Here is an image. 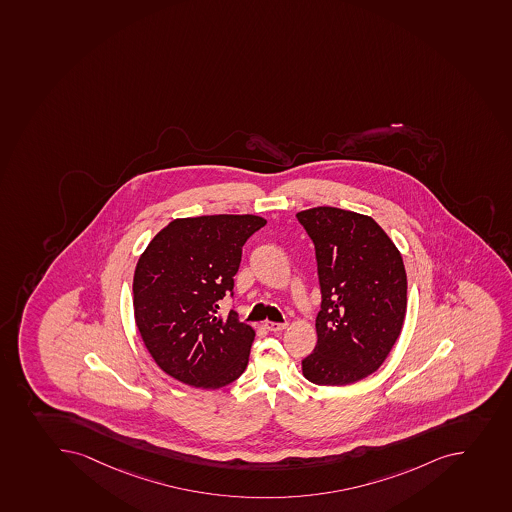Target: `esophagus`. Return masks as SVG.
I'll use <instances>...</instances> for the list:
<instances>
[{
	"mask_svg": "<svg viewBox=\"0 0 512 512\" xmlns=\"http://www.w3.org/2000/svg\"><path fill=\"white\" fill-rule=\"evenodd\" d=\"M286 327V322H284V324H277V322H269V320H266V322H264V329L269 330V332H282V330L286 329Z\"/></svg>",
	"mask_w": 512,
	"mask_h": 512,
	"instance_id": "1",
	"label": "esophagus"
}]
</instances>
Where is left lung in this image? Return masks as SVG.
<instances>
[{
	"instance_id": "left-lung-1",
	"label": "left lung",
	"mask_w": 512,
	"mask_h": 512,
	"mask_svg": "<svg viewBox=\"0 0 512 512\" xmlns=\"http://www.w3.org/2000/svg\"><path fill=\"white\" fill-rule=\"evenodd\" d=\"M316 246L320 311L317 345L302 360L316 385L340 387L378 370L402 332V254L370 216L332 206L297 213Z\"/></svg>"
}]
</instances>
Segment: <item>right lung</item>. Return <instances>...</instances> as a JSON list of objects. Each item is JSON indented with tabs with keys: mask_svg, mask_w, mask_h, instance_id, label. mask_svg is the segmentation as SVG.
Wrapping results in <instances>:
<instances>
[{
	"mask_svg": "<svg viewBox=\"0 0 512 512\" xmlns=\"http://www.w3.org/2000/svg\"><path fill=\"white\" fill-rule=\"evenodd\" d=\"M264 225L254 215L180 218L140 256L135 324L158 367L178 382L215 390L248 365L256 332L235 311L218 316V301L233 296L244 243Z\"/></svg>",
	"mask_w": 512,
	"mask_h": 512,
	"instance_id": "1",
	"label": "right lung"
}]
</instances>
